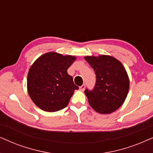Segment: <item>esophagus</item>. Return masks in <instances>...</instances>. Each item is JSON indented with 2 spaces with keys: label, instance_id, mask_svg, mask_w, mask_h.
I'll return each mask as SVG.
<instances>
[{
  "label": "esophagus",
  "instance_id": "34e87169",
  "mask_svg": "<svg viewBox=\"0 0 153 153\" xmlns=\"http://www.w3.org/2000/svg\"><path fill=\"white\" fill-rule=\"evenodd\" d=\"M85 89V84H83L82 85H81V86L80 87V89L81 91H84Z\"/></svg>",
  "mask_w": 153,
  "mask_h": 153
}]
</instances>
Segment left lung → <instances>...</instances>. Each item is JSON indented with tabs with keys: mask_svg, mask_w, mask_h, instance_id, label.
Listing matches in <instances>:
<instances>
[{
	"mask_svg": "<svg viewBox=\"0 0 153 153\" xmlns=\"http://www.w3.org/2000/svg\"><path fill=\"white\" fill-rule=\"evenodd\" d=\"M96 74L92 90L86 89L90 106L99 113L109 114L123 105L129 88V80L123 65L113 56H85Z\"/></svg>",
	"mask_w": 153,
	"mask_h": 153,
	"instance_id": "left-lung-1",
	"label": "left lung"
}]
</instances>
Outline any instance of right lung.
Here are the masks:
<instances>
[{"label":"right lung","mask_w":153,"mask_h":153,"mask_svg":"<svg viewBox=\"0 0 153 153\" xmlns=\"http://www.w3.org/2000/svg\"><path fill=\"white\" fill-rule=\"evenodd\" d=\"M75 60V56L48 52L30 66L27 77L28 92L38 108L55 112L67 106L74 91L79 89L67 73Z\"/></svg>","instance_id":"obj_1"}]
</instances>
